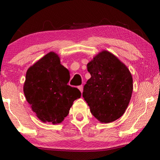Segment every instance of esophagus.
<instances>
[{
  "mask_svg": "<svg viewBox=\"0 0 160 160\" xmlns=\"http://www.w3.org/2000/svg\"><path fill=\"white\" fill-rule=\"evenodd\" d=\"M78 88L79 89L80 91L81 92V93H82V91H83V86H82V85H80V86L78 87Z\"/></svg>",
  "mask_w": 160,
  "mask_h": 160,
  "instance_id": "34e87169",
  "label": "esophagus"
}]
</instances>
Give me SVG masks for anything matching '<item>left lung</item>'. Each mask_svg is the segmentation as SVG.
Segmentation results:
<instances>
[{
    "label": "left lung",
    "mask_w": 160,
    "mask_h": 160,
    "mask_svg": "<svg viewBox=\"0 0 160 160\" xmlns=\"http://www.w3.org/2000/svg\"><path fill=\"white\" fill-rule=\"evenodd\" d=\"M91 78L82 97L94 117L110 123L122 116L131 98L132 75L125 65L109 51H103L88 64Z\"/></svg>",
    "instance_id": "1"
}]
</instances>
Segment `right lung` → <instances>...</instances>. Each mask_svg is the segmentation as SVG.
<instances>
[{
	"label": "right lung",
	"instance_id": "add662e5",
	"mask_svg": "<svg viewBox=\"0 0 160 160\" xmlns=\"http://www.w3.org/2000/svg\"><path fill=\"white\" fill-rule=\"evenodd\" d=\"M70 75L60 58L50 52L28 69L24 93L32 109L43 122L60 123L75 99L81 97L76 88L68 85Z\"/></svg>",
	"mask_w": 160,
	"mask_h": 160
}]
</instances>
